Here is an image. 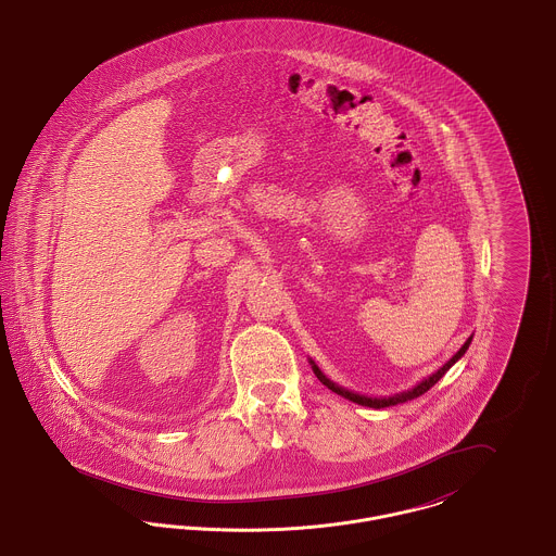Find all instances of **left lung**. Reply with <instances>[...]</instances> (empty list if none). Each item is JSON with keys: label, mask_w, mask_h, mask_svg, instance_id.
Returning a JSON list of instances; mask_svg holds the SVG:
<instances>
[{"label": "left lung", "mask_w": 556, "mask_h": 556, "mask_svg": "<svg viewBox=\"0 0 556 556\" xmlns=\"http://www.w3.org/2000/svg\"><path fill=\"white\" fill-rule=\"evenodd\" d=\"M471 344V338L463 344V348L450 358L448 363L444 365V367H440V369L435 370L433 375H429L427 379H424L421 383H417L415 388H410V390H406V392H400V394H394V396L388 397H369V396H361V394H354V392H348L344 388H340V386H336L333 381H329L320 369H318L317 365L311 361V365H313V370H315V375L318 377V381L323 383V386H327L331 392H336V394H340V396L345 397V400H352V402H356V404H363V406H369V408H386V406H396V404H402V402H408V400H415V397L424 396L425 392L429 390V388H433L444 375H446V370L467 352V348Z\"/></svg>", "instance_id": "obj_1"}]
</instances>
